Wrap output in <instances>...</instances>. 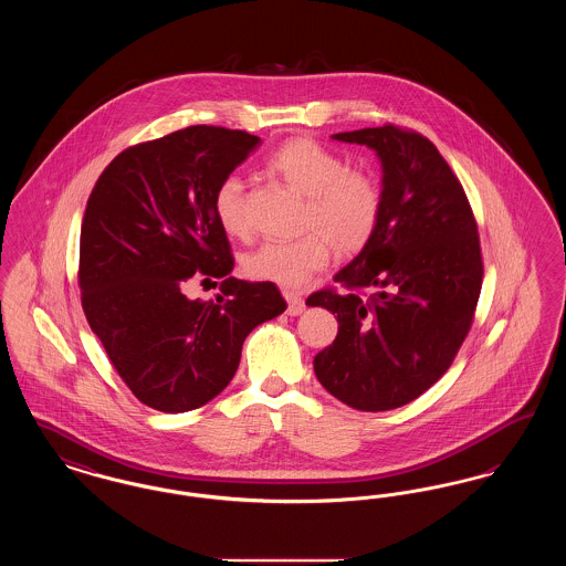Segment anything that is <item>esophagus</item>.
<instances>
[{
    "label": "esophagus",
    "instance_id": "34e87169",
    "mask_svg": "<svg viewBox=\"0 0 566 566\" xmlns=\"http://www.w3.org/2000/svg\"><path fill=\"white\" fill-rule=\"evenodd\" d=\"M282 295H284L286 303H289V314L291 316H301L305 312V301H303V296L298 295V293L291 291V289H284Z\"/></svg>",
    "mask_w": 566,
    "mask_h": 566
}]
</instances>
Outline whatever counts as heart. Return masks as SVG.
I'll return each mask as SVG.
<instances>
[{
  "label": "heart",
  "mask_w": 566,
  "mask_h": 566,
  "mask_svg": "<svg viewBox=\"0 0 566 566\" xmlns=\"http://www.w3.org/2000/svg\"><path fill=\"white\" fill-rule=\"evenodd\" d=\"M268 169L286 187L305 197L301 227L305 235L291 242H265L243 259L254 280L301 286L342 254L363 250L376 233L381 216V190L376 178L352 169L337 153L310 137H291L271 150ZM216 220L229 238L248 235L245 195L240 176H224L212 197Z\"/></svg>",
  "instance_id": "obj_1"
}]
</instances>
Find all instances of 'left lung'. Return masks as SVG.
<instances>
[{
  "label": "left lung",
  "instance_id": "8db88e82",
  "mask_svg": "<svg viewBox=\"0 0 566 566\" xmlns=\"http://www.w3.org/2000/svg\"><path fill=\"white\" fill-rule=\"evenodd\" d=\"M376 150L381 216L369 243L307 305L335 314V342L316 354L324 388L360 411L418 399L462 346L482 291L478 222L431 139L395 125L335 134Z\"/></svg>",
  "mask_w": 566,
  "mask_h": 566
}]
</instances>
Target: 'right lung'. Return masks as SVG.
I'll return each mask as SVG.
<instances>
[{"mask_svg": "<svg viewBox=\"0 0 566 566\" xmlns=\"http://www.w3.org/2000/svg\"><path fill=\"white\" fill-rule=\"evenodd\" d=\"M261 146L256 135L195 125L123 150L102 171L81 229L82 310L135 397L165 413L212 401L233 379L248 333L280 316L273 282L231 277L216 220L218 182ZM222 279L203 304L184 289Z\"/></svg>", "mask_w": 566, "mask_h": 566, "instance_id": "right-lung-1", "label": "right lung"}]
</instances>
